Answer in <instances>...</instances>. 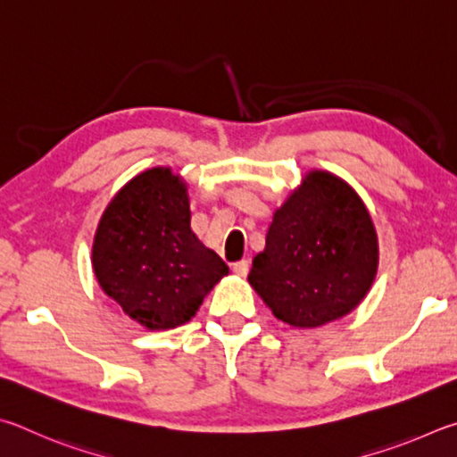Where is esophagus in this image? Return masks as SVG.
<instances>
[{
    "label": "esophagus",
    "mask_w": 457,
    "mask_h": 457,
    "mask_svg": "<svg viewBox=\"0 0 457 457\" xmlns=\"http://www.w3.org/2000/svg\"><path fill=\"white\" fill-rule=\"evenodd\" d=\"M249 261H237L233 262V273H237L238 277H245L246 273H249Z\"/></svg>",
    "instance_id": "34e87169"
}]
</instances>
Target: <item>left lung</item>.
Wrapping results in <instances>:
<instances>
[{"instance_id": "1", "label": "left lung", "mask_w": 457, "mask_h": 457, "mask_svg": "<svg viewBox=\"0 0 457 457\" xmlns=\"http://www.w3.org/2000/svg\"><path fill=\"white\" fill-rule=\"evenodd\" d=\"M378 235L357 192L315 170L278 208L249 283L277 319L319 327L353 311L378 273Z\"/></svg>"}]
</instances>
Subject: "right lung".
Instances as JSON below:
<instances>
[{
	"instance_id": "1",
	"label": "right lung",
	"mask_w": 457,
	"mask_h": 457,
	"mask_svg": "<svg viewBox=\"0 0 457 457\" xmlns=\"http://www.w3.org/2000/svg\"><path fill=\"white\" fill-rule=\"evenodd\" d=\"M92 262L104 293L148 329L187 323L228 273L190 230L187 187L170 168L138 174L112 198Z\"/></svg>"
}]
</instances>
